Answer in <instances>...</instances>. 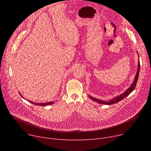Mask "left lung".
<instances>
[{"mask_svg": "<svg viewBox=\"0 0 151 151\" xmlns=\"http://www.w3.org/2000/svg\"><path fill=\"white\" fill-rule=\"evenodd\" d=\"M138 53V52H137ZM139 56V54H138ZM140 61H139V58L138 59V66H137V73L136 74L134 79L133 82L131 84V85L130 87H128V88L125 90V92H124L122 94H120L119 96H118L116 97H115L114 98H113L112 99L108 100V101H104V100H101L98 99H96L93 97H91V96H88L93 101H96L97 103H99L100 104H107V105H110V104H113L114 103H116L119 101H120L121 100H122V99H124V98H125L127 96H128L129 94H130L132 91H133V90H134V88H136V85L137 82V79L139 78V72H140Z\"/></svg>", "mask_w": 151, "mask_h": 151, "instance_id": "1", "label": "left lung"}]
</instances>
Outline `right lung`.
Returning a JSON list of instances; mask_svg holds the SVG:
<instances>
[{
	"mask_svg": "<svg viewBox=\"0 0 151 151\" xmlns=\"http://www.w3.org/2000/svg\"><path fill=\"white\" fill-rule=\"evenodd\" d=\"M19 95H21V97L23 98V97L21 96V94L19 92ZM23 99H24V98H23ZM29 101L30 103L33 104H35V105H37V106H47V105H51V104H52L54 103V101H50V102H47V103H35V102H33V101H30V100H29Z\"/></svg>",
	"mask_w": 151,
	"mask_h": 151,
	"instance_id": "1",
	"label": "right lung"
}]
</instances>
